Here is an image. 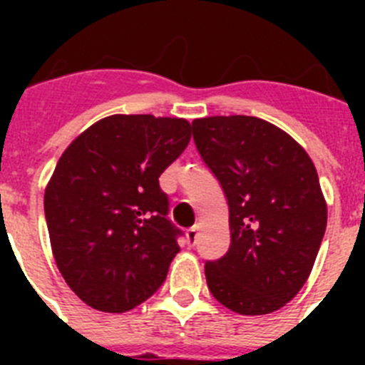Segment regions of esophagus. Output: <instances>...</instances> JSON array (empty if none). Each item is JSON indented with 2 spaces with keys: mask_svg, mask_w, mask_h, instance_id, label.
Listing matches in <instances>:
<instances>
[{
  "mask_svg": "<svg viewBox=\"0 0 365 365\" xmlns=\"http://www.w3.org/2000/svg\"><path fill=\"white\" fill-rule=\"evenodd\" d=\"M197 234H199V225H195V227L186 230V241H188V245H195V241H197Z\"/></svg>",
  "mask_w": 365,
  "mask_h": 365,
  "instance_id": "esophagus-1",
  "label": "esophagus"
}]
</instances>
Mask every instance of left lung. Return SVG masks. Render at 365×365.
Returning <instances> with one entry per match:
<instances>
[{
	"label": "left lung",
	"instance_id": "8db88e82",
	"mask_svg": "<svg viewBox=\"0 0 365 365\" xmlns=\"http://www.w3.org/2000/svg\"><path fill=\"white\" fill-rule=\"evenodd\" d=\"M192 128L228 202L230 248L205 265L208 289L237 314H270L305 285L324 240L327 202L314 164L263 118L206 117Z\"/></svg>",
	"mask_w": 365,
	"mask_h": 365
}]
</instances>
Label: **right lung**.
Masks as SVG:
<instances>
[{"label": "right lung", "mask_w": 365, "mask_h": 365, "mask_svg": "<svg viewBox=\"0 0 365 365\" xmlns=\"http://www.w3.org/2000/svg\"><path fill=\"white\" fill-rule=\"evenodd\" d=\"M185 118L111 115L66 148L45 219L58 270L86 305L125 312L166 279L180 234L166 219L159 177L188 146Z\"/></svg>", "instance_id": "1"}]
</instances>
